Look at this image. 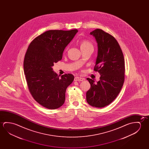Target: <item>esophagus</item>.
Here are the masks:
<instances>
[{"instance_id":"1","label":"esophagus","mask_w":149,"mask_h":149,"mask_svg":"<svg viewBox=\"0 0 149 149\" xmlns=\"http://www.w3.org/2000/svg\"><path fill=\"white\" fill-rule=\"evenodd\" d=\"M84 80V78H81V77H75V78H74V81H83Z\"/></svg>"}]
</instances>
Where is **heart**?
<instances>
[{"label":"heart","instance_id":"heart-1","mask_svg":"<svg viewBox=\"0 0 149 149\" xmlns=\"http://www.w3.org/2000/svg\"><path fill=\"white\" fill-rule=\"evenodd\" d=\"M80 47H81V49H85V48H93L92 44L86 40L81 41V45H80Z\"/></svg>","mask_w":149,"mask_h":149}]
</instances>
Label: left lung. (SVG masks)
<instances>
[{
    "label": "left lung",
    "instance_id": "obj_1",
    "mask_svg": "<svg viewBox=\"0 0 149 149\" xmlns=\"http://www.w3.org/2000/svg\"><path fill=\"white\" fill-rule=\"evenodd\" d=\"M98 46L94 70L100 73L97 84L91 78L90 89L86 93V100L93 107H104L117 97L124 81L125 61L122 49L114 37L100 29L90 32Z\"/></svg>",
    "mask_w": 149,
    "mask_h": 149
}]
</instances>
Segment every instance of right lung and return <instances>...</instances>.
<instances>
[{
    "instance_id": "obj_1",
    "label": "right lung",
    "mask_w": 149,
    "mask_h": 149,
    "mask_svg": "<svg viewBox=\"0 0 149 149\" xmlns=\"http://www.w3.org/2000/svg\"><path fill=\"white\" fill-rule=\"evenodd\" d=\"M77 32L48 31L36 37L27 48L24 61L27 85L34 99L44 107L56 109L64 103L66 88L74 77L65 74L60 77L52 66L62 59L64 49Z\"/></svg>"
}]
</instances>
